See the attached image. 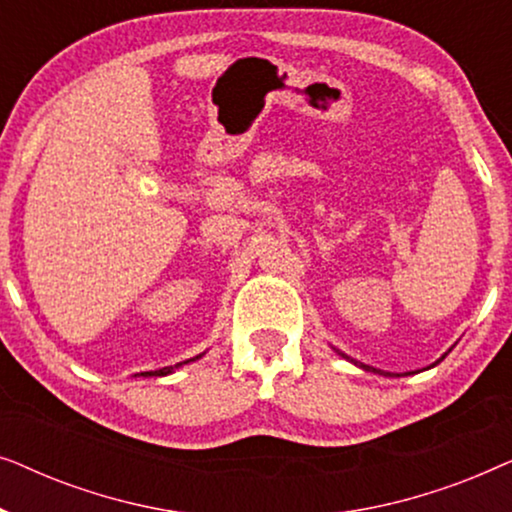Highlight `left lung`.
Here are the masks:
<instances>
[{"instance_id": "left-lung-1", "label": "left lung", "mask_w": 512, "mask_h": 512, "mask_svg": "<svg viewBox=\"0 0 512 512\" xmlns=\"http://www.w3.org/2000/svg\"><path fill=\"white\" fill-rule=\"evenodd\" d=\"M338 354L342 356V359L352 361V363H354V366H359V368H363V370H368V373H375V375H384V377H401V375H412V373H389V370H380V368L366 366V363H361V361H354V359H352V356L342 354V352H340V349H338ZM440 359H445V354H443V356H440ZM440 359H438V361H440ZM438 361H436V363H438ZM436 363H431V366H429V368H433V366H436ZM429 368H424V370H429Z\"/></svg>"}]
</instances>
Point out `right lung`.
I'll use <instances>...</instances> for the list:
<instances>
[{"instance_id": "right-lung-1", "label": "right lung", "mask_w": 512, "mask_h": 512, "mask_svg": "<svg viewBox=\"0 0 512 512\" xmlns=\"http://www.w3.org/2000/svg\"><path fill=\"white\" fill-rule=\"evenodd\" d=\"M202 354H205V352H202ZM202 354L193 356V359H188V361H181V363H177V366H167V368H160V370H149V373H139V375H144V377H163V375H170V373H174V368H181V366H184V363H191V361H195V359H200Z\"/></svg>"}]
</instances>
